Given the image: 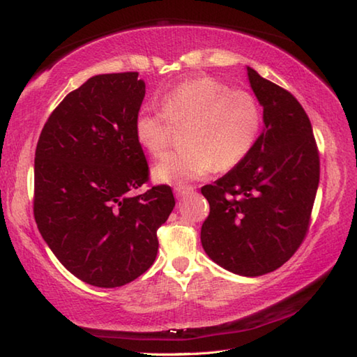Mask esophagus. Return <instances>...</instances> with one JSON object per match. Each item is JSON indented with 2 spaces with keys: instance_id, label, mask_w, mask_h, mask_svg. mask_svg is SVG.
Returning <instances> with one entry per match:
<instances>
[{
  "instance_id": "1",
  "label": "esophagus",
  "mask_w": 357,
  "mask_h": 357,
  "mask_svg": "<svg viewBox=\"0 0 357 357\" xmlns=\"http://www.w3.org/2000/svg\"><path fill=\"white\" fill-rule=\"evenodd\" d=\"M193 189H195V187H192V185H176L174 187V197L176 198L184 197L185 193L193 192Z\"/></svg>"
}]
</instances>
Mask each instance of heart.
<instances>
[{"label":"heart","mask_w":357,"mask_h":357,"mask_svg":"<svg viewBox=\"0 0 357 357\" xmlns=\"http://www.w3.org/2000/svg\"><path fill=\"white\" fill-rule=\"evenodd\" d=\"M173 123L190 126L185 150L165 154L153 167L158 183L199 179L213 168L231 170L248 156L261 132L262 112L255 95L212 76L195 77L162 98V109L142 107L134 121L139 145L153 156L172 140Z\"/></svg>","instance_id":"b5f03b06"}]
</instances>
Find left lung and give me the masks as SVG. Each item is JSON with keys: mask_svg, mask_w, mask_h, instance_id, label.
<instances>
[{"mask_svg": "<svg viewBox=\"0 0 357 357\" xmlns=\"http://www.w3.org/2000/svg\"><path fill=\"white\" fill-rule=\"evenodd\" d=\"M246 71L265 128L241 164L201 187L211 207L201 243L220 267L261 276L286 264L306 237L320 158L312 125L295 96L256 70Z\"/></svg>", "mask_w": 357, "mask_h": 357, "instance_id": "1", "label": "left lung"}]
</instances>
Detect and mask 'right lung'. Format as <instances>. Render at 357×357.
<instances>
[{
  "label": "right lung",
  "instance_id": "obj_1",
  "mask_svg": "<svg viewBox=\"0 0 357 357\" xmlns=\"http://www.w3.org/2000/svg\"><path fill=\"white\" fill-rule=\"evenodd\" d=\"M144 98L137 71L96 75L61 101L37 142V228L63 267L90 286L120 287L145 273L174 207L168 185L131 195L150 179L134 132Z\"/></svg>",
  "mask_w": 357,
  "mask_h": 357
}]
</instances>
